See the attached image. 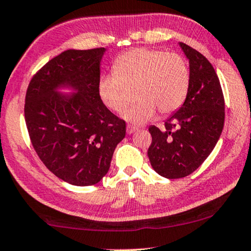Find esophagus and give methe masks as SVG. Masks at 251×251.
<instances>
[{
    "label": "esophagus",
    "instance_id": "obj_1",
    "mask_svg": "<svg viewBox=\"0 0 251 251\" xmlns=\"http://www.w3.org/2000/svg\"><path fill=\"white\" fill-rule=\"evenodd\" d=\"M135 131H138V127H133V126H127V127H126L127 134H132V133H134Z\"/></svg>",
    "mask_w": 251,
    "mask_h": 251
}]
</instances>
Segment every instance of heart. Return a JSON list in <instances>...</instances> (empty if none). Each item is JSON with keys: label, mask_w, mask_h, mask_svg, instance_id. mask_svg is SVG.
Masks as SVG:
<instances>
[{"label": "heart", "mask_w": 251, "mask_h": 251, "mask_svg": "<svg viewBox=\"0 0 251 251\" xmlns=\"http://www.w3.org/2000/svg\"><path fill=\"white\" fill-rule=\"evenodd\" d=\"M113 71L100 78V99L106 108L120 112L135 89L138 102L122 116L131 125H142L155 118L157 110L162 115L176 111L188 95L189 68L179 53L133 49L116 59Z\"/></svg>", "instance_id": "1"}]
</instances>
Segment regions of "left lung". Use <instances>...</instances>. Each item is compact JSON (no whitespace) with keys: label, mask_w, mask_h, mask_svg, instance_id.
<instances>
[{"label":"left lung","mask_w":251,"mask_h":251,"mask_svg":"<svg viewBox=\"0 0 251 251\" xmlns=\"http://www.w3.org/2000/svg\"><path fill=\"white\" fill-rule=\"evenodd\" d=\"M189 62L190 85L183 104L160 131L150 126L152 142L148 157L152 169L168 179L193 173L215 148L223 132L225 102L218 75L208 59L179 42Z\"/></svg>","instance_id":"left-lung-1"}]
</instances>
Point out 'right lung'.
Returning a JSON list of instances; mask_svg holds the SVG:
<instances>
[{
    "label": "right lung",
    "mask_w": 251,
    "mask_h": 251,
    "mask_svg": "<svg viewBox=\"0 0 251 251\" xmlns=\"http://www.w3.org/2000/svg\"><path fill=\"white\" fill-rule=\"evenodd\" d=\"M105 51H63L33 76L26 93L25 122L32 145L43 164L70 185L101 181L126 134L125 122L99 95Z\"/></svg>",
    "instance_id": "right-lung-1"
}]
</instances>
